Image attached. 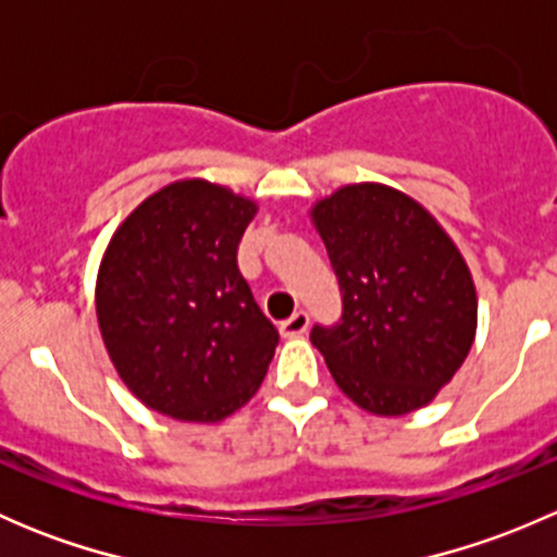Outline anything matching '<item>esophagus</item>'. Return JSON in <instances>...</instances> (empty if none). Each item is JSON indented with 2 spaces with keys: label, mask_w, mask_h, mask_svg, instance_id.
Listing matches in <instances>:
<instances>
[{
  "label": "esophagus",
  "mask_w": 557,
  "mask_h": 557,
  "mask_svg": "<svg viewBox=\"0 0 557 557\" xmlns=\"http://www.w3.org/2000/svg\"><path fill=\"white\" fill-rule=\"evenodd\" d=\"M307 325H310V314L305 310L294 312L288 320H283L280 323V334L285 336V339H294V336H301L307 331Z\"/></svg>",
  "instance_id": "obj_1"
}]
</instances>
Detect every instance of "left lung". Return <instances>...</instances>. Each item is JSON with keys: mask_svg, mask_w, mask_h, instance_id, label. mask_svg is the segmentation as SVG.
Listing matches in <instances>:
<instances>
[{"mask_svg": "<svg viewBox=\"0 0 557 557\" xmlns=\"http://www.w3.org/2000/svg\"><path fill=\"white\" fill-rule=\"evenodd\" d=\"M342 290V318L314 325L334 383L367 412L425 407L476 331L469 267L429 210L380 183L345 185L312 210Z\"/></svg>", "mask_w": 557, "mask_h": 557, "instance_id": "left-lung-1", "label": "left lung"}]
</instances>
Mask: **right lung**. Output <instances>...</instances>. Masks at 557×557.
Segmentation results:
<instances>
[{
	"instance_id": "right-lung-1",
	"label": "right lung",
	"mask_w": 557,
	"mask_h": 557,
	"mask_svg": "<svg viewBox=\"0 0 557 557\" xmlns=\"http://www.w3.org/2000/svg\"><path fill=\"white\" fill-rule=\"evenodd\" d=\"M256 205L207 180L148 196L112 234L97 318L128 391L161 414L218 423L252 398L280 334L237 267Z\"/></svg>"
}]
</instances>
